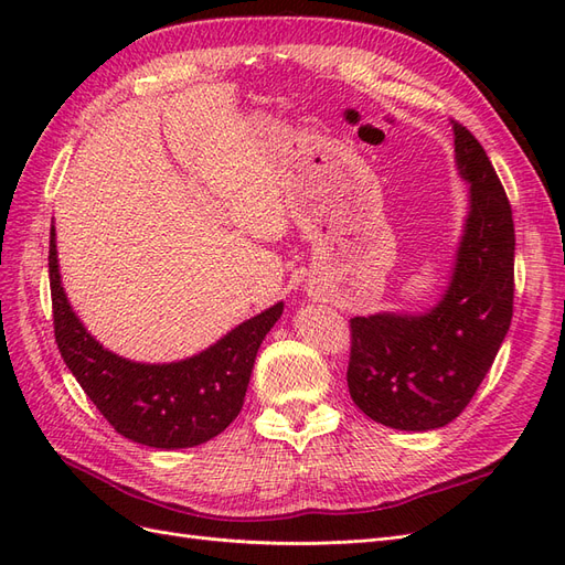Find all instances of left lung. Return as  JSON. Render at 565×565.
Here are the masks:
<instances>
[{"label":"left lung","mask_w":565,"mask_h":565,"mask_svg":"<svg viewBox=\"0 0 565 565\" xmlns=\"http://www.w3.org/2000/svg\"><path fill=\"white\" fill-rule=\"evenodd\" d=\"M455 162L469 183L450 282L422 313L351 320L349 393L391 429H440L469 405L514 313V218L483 146L452 119Z\"/></svg>","instance_id":"left-lung-1"}]
</instances>
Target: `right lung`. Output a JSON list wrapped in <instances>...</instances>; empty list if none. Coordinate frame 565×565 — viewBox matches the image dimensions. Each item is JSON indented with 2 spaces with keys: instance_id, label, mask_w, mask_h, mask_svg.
Returning a JSON list of instances; mask_svg holds the SVG:
<instances>
[{
  "instance_id": "add662e5",
  "label": "right lung",
  "mask_w": 565,
  "mask_h": 565,
  "mask_svg": "<svg viewBox=\"0 0 565 565\" xmlns=\"http://www.w3.org/2000/svg\"><path fill=\"white\" fill-rule=\"evenodd\" d=\"M49 280L56 344L67 370L117 434L160 450L193 448L226 429L243 409L256 351L282 316L278 301L191 358L136 363L98 344L73 311L61 285L54 226Z\"/></svg>"
}]
</instances>
